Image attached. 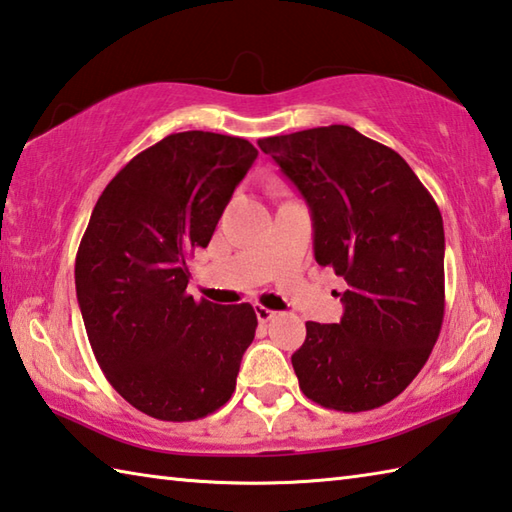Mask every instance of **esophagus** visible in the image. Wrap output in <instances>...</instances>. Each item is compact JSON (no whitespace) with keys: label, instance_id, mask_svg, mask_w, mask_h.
Segmentation results:
<instances>
[{"label":"esophagus","instance_id":"obj_1","mask_svg":"<svg viewBox=\"0 0 512 512\" xmlns=\"http://www.w3.org/2000/svg\"><path fill=\"white\" fill-rule=\"evenodd\" d=\"M255 313H257V320H259V322H268V320H273L275 315H277V311L266 309V306H262V304L255 306Z\"/></svg>","mask_w":512,"mask_h":512}]
</instances>
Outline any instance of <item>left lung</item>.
<instances>
[{
  "label": "left lung",
  "mask_w": 512,
  "mask_h": 512,
  "mask_svg": "<svg viewBox=\"0 0 512 512\" xmlns=\"http://www.w3.org/2000/svg\"><path fill=\"white\" fill-rule=\"evenodd\" d=\"M306 201L315 262L345 277L340 322H306L291 362L306 398L367 412L412 383L439 338L445 235L439 206L392 147L349 125L259 138Z\"/></svg>",
  "instance_id": "8db88e82"
}]
</instances>
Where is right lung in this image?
<instances>
[{
  "mask_svg": "<svg viewBox=\"0 0 512 512\" xmlns=\"http://www.w3.org/2000/svg\"><path fill=\"white\" fill-rule=\"evenodd\" d=\"M255 159L246 138L165 136L109 181L82 235L76 293L91 349L111 387L159 421L226 405L255 338L253 306L185 291V259L210 244Z\"/></svg>",
  "mask_w": 512,
  "mask_h": 512,
  "instance_id": "right-lung-1",
  "label": "right lung"
}]
</instances>
